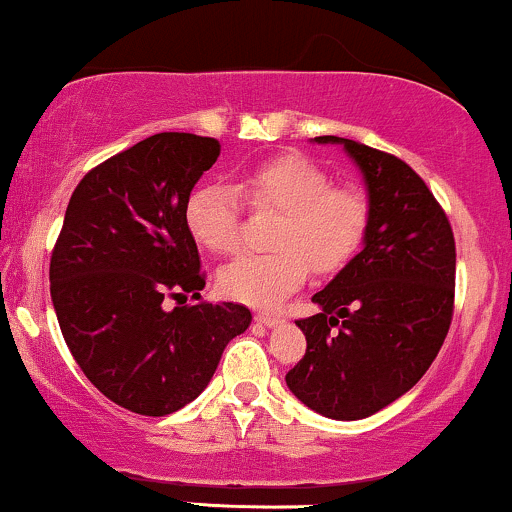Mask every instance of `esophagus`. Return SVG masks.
<instances>
[{
    "label": "esophagus",
    "mask_w": 512,
    "mask_h": 512,
    "mask_svg": "<svg viewBox=\"0 0 512 512\" xmlns=\"http://www.w3.org/2000/svg\"><path fill=\"white\" fill-rule=\"evenodd\" d=\"M256 321H258V324H263V326H278L280 317H275V314H268V312H258Z\"/></svg>",
    "instance_id": "34e87169"
}]
</instances>
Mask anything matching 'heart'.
Returning <instances> with one entry per match:
<instances>
[{"label":"heart","instance_id":"1","mask_svg":"<svg viewBox=\"0 0 512 512\" xmlns=\"http://www.w3.org/2000/svg\"><path fill=\"white\" fill-rule=\"evenodd\" d=\"M256 210L280 212L271 254H246L217 275L220 290L251 307H278L309 275V263L329 273L346 263L365 237L370 200L355 186H333L331 176L297 154L263 159L237 183H203L188 195L186 227L212 254H232L241 241L239 195Z\"/></svg>","mask_w":512,"mask_h":512}]
</instances>
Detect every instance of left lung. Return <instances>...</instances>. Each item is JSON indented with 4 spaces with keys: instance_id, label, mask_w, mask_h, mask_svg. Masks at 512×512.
Instances as JSON below:
<instances>
[{
    "instance_id": "obj_1",
    "label": "left lung",
    "mask_w": 512,
    "mask_h": 512,
    "mask_svg": "<svg viewBox=\"0 0 512 512\" xmlns=\"http://www.w3.org/2000/svg\"><path fill=\"white\" fill-rule=\"evenodd\" d=\"M370 200L363 249L312 297L300 319L307 353L285 375L290 392L333 421L382 411L426 375L455 304V237L421 176L394 154L343 137Z\"/></svg>"
}]
</instances>
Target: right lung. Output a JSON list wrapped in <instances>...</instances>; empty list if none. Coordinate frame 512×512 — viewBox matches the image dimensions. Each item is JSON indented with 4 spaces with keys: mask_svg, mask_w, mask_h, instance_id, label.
I'll return each instance as SVG.
<instances>
[{
    "mask_svg": "<svg viewBox=\"0 0 512 512\" xmlns=\"http://www.w3.org/2000/svg\"><path fill=\"white\" fill-rule=\"evenodd\" d=\"M217 157L212 137L159 132L91 169L67 205L50 258L57 321L86 380L132 413L191 404L251 324L241 304H162L205 287L183 212Z\"/></svg>",
    "mask_w": 512,
    "mask_h": 512,
    "instance_id": "right-lung-1",
    "label": "right lung"
}]
</instances>
